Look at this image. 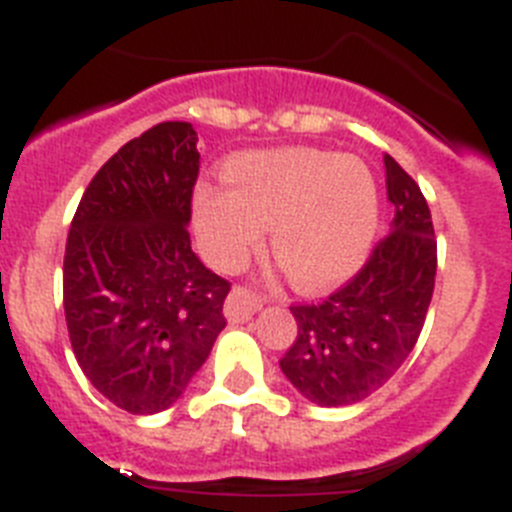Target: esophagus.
<instances>
[{"mask_svg": "<svg viewBox=\"0 0 512 512\" xmlns=\"http://www.w3.org/2000/svg\"><path fill=\"white\" fill-rule=\"evenodd\" d=\"M261 310V300L246 287L230 289L228 300H225V318L230 323H246L253 318V312Z\"/></svg>", "mask_w": 512, "mask_h": 512, "instance_id": "esophagus-1", "label": "esophagus"}]
</instances>
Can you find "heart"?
Returning a JSON list of instances; mask_svg holds the SVG:
<instances>
[{"label": "heart", "mask_w": 512, "mask_h": 512, "mask_svg": "<svg viewBox=\"0 0 512 512\" xmlns=\"http://www.w3.org/2000/svg\"><path fill=\"white\" fill-rule=\"evenodd\" d=\"M225 187L194 194V228L207 259L235 269L269 228V251L297 289L346 282L372 248L379 194L369 166L346 153L282 148L225 166Z\"/></svg>", "instance_id": "obj_1"}]
</instances>
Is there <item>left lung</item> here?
I'll use <instances>...</instances> for the list:
<instances>
[{
	"mask_svg": "<svg viewBox=\"0 0 512 512\" xmlns=\"http://www.w3.org/2000/svg\"><path fill=\"white\" fill-rule=\"evenodd\" d=\"M392 233L346 287L292 305L297 338L282 356L284 377L315 405L341 408L377 392L405 364L423 330L436 284L431 210L413 176L384 156Z\"/></svg>",
	"mask_w": 512,
	"mask_h": 512,
	"instance_id": "left-lung-1",
	"label": "left lung"
}]
</instances>
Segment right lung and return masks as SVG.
<instances>
[{"label":"right lung","mask_w":512,"mask_h":512,"mask_svg":"<svg viewBox=\"0 0 512 512\" xmlns=\"http://www.w3.org/2000/svg\"><path fill=\"white\" fill-rule=\"evenodd\" d=\"M200 151L192 122H158L94 174L71 220L63 310L94 390L133 415L171 408L225 328L230 284L189 241Z\"/></svg>","instance_id":"1"}]
</instances>
